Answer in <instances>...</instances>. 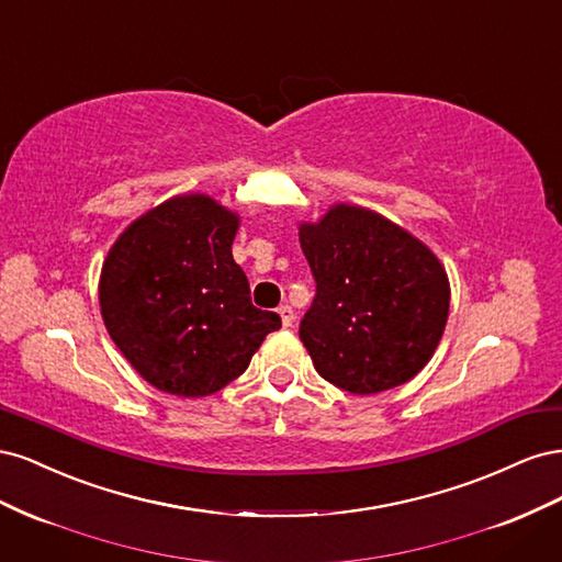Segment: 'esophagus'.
I'll list each match as a JSON object with an SVG mask.
<instances>
[{
	"mask_svg": "<svg viewBox=\"0 0 562 562\" xmlns=\"http://www.w3.org/2000/svg\"><path fill=\"white\" fill-rule=\"evenodd\" d=\"M279 314H281L283 328H291V326H293V321H295V312H293L291 304H281V307H279Z\"/></svg>",
	"mask_w": 562,
	"mask_h": 562,
	"instance_id": "esophagus-1",
	"label": "esophagus"
}]
</instances>
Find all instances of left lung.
<instances>
[{
  "label": "left lung",
  "mask_w": 562,
  "mask_h": 562,
  "mask_svg": "<svg viewBox=\"0 0 562 562\" xmlns=\"http://www.w3.org/2000/svg\"><path fill=\"white\" fill-rule=\"evenodd\" d=\"M300 246L316 281L300 339L318 375L359 396L413 380L448 321L450 285L436 255L356 206L302 225Z\"/></svg>",
  "instance_id": "obj_1"
}]
</instances>
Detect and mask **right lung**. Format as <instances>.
Listing matches in <instances>:
<instances>
[{
  "mask_svg": "<svg viewBox=\"0 0 562 562\" xmlns=\"http://www.w3.org/2000/svg\"><path fill=\"white\" fill-rule=\"evenodd\" d=\"M239 217L203 194L176 196L119 236L100 274V310L114 345L168 394H215L248 368L277 312L250 302L232 258Z\"/></svg>",
  "mask_w": 562,
  "mask_h": 562,
  "instance_id": "1",
  "label": "right lung"
}]
</instances>
